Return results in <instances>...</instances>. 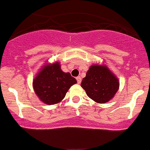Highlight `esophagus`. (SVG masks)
Here are the masks:
<instances>
[{
	"label": "esophagus",
	"instance_id": "esophagus-1",
	"mask_svg": "<svg viewBox=\"0 0 150 150\" xmlns=\"http://www.w3.org/2000/svg\"><path fill=\"white\" fill-rule=\"evenodd\" d=\"M76 80H77V83L78 84H80V83H81V77H80V76H77V77H76Z\"/></svg>",
	"mask_w": 150,
	"mask_h": 150
}]
</instances>
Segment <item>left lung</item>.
<instances>
[{"mask_svg": "<svg viewBox=\"0 0 150 150\" xmlns=\"http://www.w3.org/2000/svg\"><path fill=\"white\" fill-rule=\"evenodd\" d=\"M81 86L88 98L98 103L105 104L120 88V81L106 64H91L82 80Z\"/></svg>", "mask_w": 150, "mask_h": 150, "instance_id": "obj_1", "label": "left lung"}]
</instances>
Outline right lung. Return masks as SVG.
Wrapping results in <instances>:
<instances>
[{
  "mask_svg": "<svg viewBox=\"0 0 150 150\" xmlns=\"http://www.w3.org/2000/svg\"><path fill=\"white\" fill-rule=\"evenodd\" d=\"M77 83L70 73L62 71L60 63H47L40 68L33 80L34 92L48 105L60 103L73 85Z\"/></svg>",
  "mask_w": 150,
  "mask_h": 150,
  "instance_id": "add662e5",
  "label": "right lung"
}]
</instances>
